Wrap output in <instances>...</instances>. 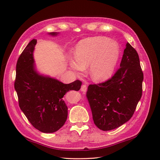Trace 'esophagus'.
<instances>
[{
  "label": "esophagus",
  "mask_w": 160,
  "mask_h": 160,
  "mask_svg": "<svg viewBox=\"0 0 160 160\" xmlns=\"http://www.w3.org/2000/svg\"><path fill=\"white\" fill-rule=\"evenodd\" d=\"M80 90L82 91H83V92H86L87 90V87L86 84H82V87H81Z\"/></svg>",
  "instance_id": "esophagus-1"
}]
</instances>
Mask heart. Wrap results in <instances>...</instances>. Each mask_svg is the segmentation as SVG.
Segmentation results:
<instances>
[{
    "mask_svg": "<svg viewBox=\"0 0 160 160\" xmlns=\"http://www.w3.org/2000/svg\"><path fill=\"white\" fill-rule=\"evenodd\" d=\"M73 53L75 60H69L71 67L80 74L90 67L92 80L102 82L113 73L120 56V48L117 42L108 38L96 36L80 40Z\"/></svg>",
    "mask_w": 160,
    "mask_h": 160,
    "instance_id": "b5f03b06",
    "label": "heart"
}]
</instances>
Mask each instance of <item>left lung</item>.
Returning a JSON list of instances; mask_svg holds the SVG:
<instances>
[{"instance_id":"8db88e82","label":"left lung","mask_w":160,"mask_h":160,"mask_svg":"<svg viewBox=\"0 0 160 160\" xmlns=\"http://www.w3.org/2000/svg\"><path fill=\"white\" fill-rule=\"evenodd\" d=\"M120 67L110 79L88 87L86 96L100 130H113L130 120L142 97L144 75L138 53L128 42Z\"/></svg>"}]
</instances>
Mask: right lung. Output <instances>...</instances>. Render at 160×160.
I'll return each mask as SVG.
<instances>
[{"mask_svg":"<svg viewBox=\"0 0 160 160\" xmlns=\"http://www.w3.org/2000/svg\"><path fill=\"white\" fill-rule=\"evenodd\" d=\"M36 42V39L31 40L18 58L14 88L20 109L33 127L42 132H53L62 127L67 118L63 96L69 91H79L82 82L77 80L64 84L37 73L33 57Z\"/></svg>","mask_w":160,"mask_h":160,"instance_id":"1","label":"right lung"}]
</instances>
